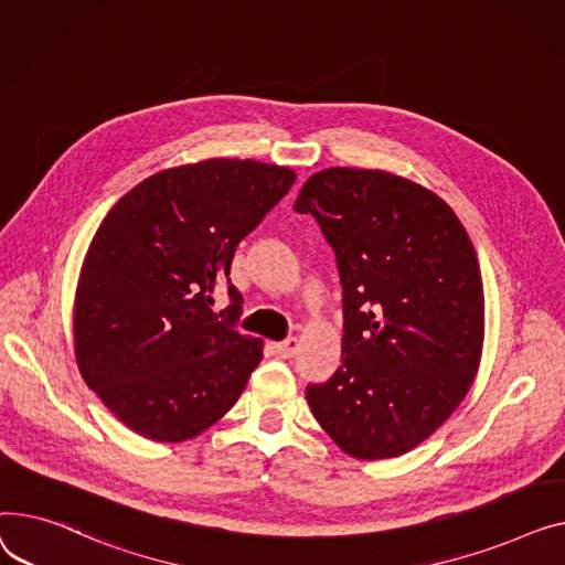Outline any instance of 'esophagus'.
I'll list each match as a JSON object with an SVG mask.
<instances>
[{
  "mask_svg": "<svg viewBox=\"0 0 565 565\" xmlns=\"http://www.w3.org/2000/svg\"><path fill=\"white\" fill-rule=\"evenodd\" d=\"M296 351H298V340H296V338H289V340L276 344V353H278L280 358H294Z\"/></svg>",
  "mask_w": 565,
  "mask_h": 565,
  "instance_id": "1",
  "label": "esophagus"
}]
</instances>
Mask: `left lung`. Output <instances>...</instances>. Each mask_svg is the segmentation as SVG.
<instances>
[{
    "label": "left lung",
    "instance_id": "8db88e82",
    "mask_svg": "<svg viewBox=\"0 0 565 565\" xmlns=\"http://www.w3.org/2000/svg\"><path fill=\"white\" fill-rule=\"evenodd\" d=\"M335 250L342 367L308 385L326 434L355 458L411 451L468 394L483 347V282L454 210L385 171L326 169L298 193Z\"/></svg>",
    "mask_w": 565,
    "mask_h": 565
}]
</instances>
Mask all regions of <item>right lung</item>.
Segmentation results:
<instances>
[{
  "label": "right lung",
  "instance_id": "right-lung-1",
  "mask_svg": "<svg viewBox=\"0 0 565 565\" xmlns=\"http://www.w3.org/2000/svg\"><path fill=\"white\" fill-rule=\"evenodd\" d=\"M294 180L253 159L189 163L137 184L97 227L75 296V353L86 385L135 434L182 443L239 399L262 340L239 333L230 264ZM223 284L231 306L214 313Z\"/></svg>",
  "mask_w": 565,
  "mask_h": 565
}]
</instances>
